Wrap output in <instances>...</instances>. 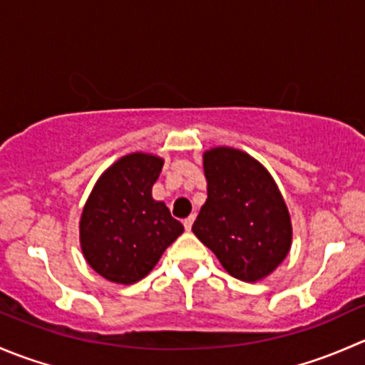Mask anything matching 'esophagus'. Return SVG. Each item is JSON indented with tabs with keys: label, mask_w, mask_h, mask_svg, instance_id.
Wrapping results in <instances>:
<instances>
[{
	"label": "esophagus",
	"mask_w": 365,
	"mask_h": 365,
	"mask_svg": "<svg viewBox=\"0 0 365 365\" xmlns=\"http://www.w3.org/2000/svg\"><path fill=\"white\" fill-rule=\"evenodd\" d=\"M192 224H194V215L187 217V219L183 220V227H185L187 231H190V230H192Z\"/></svg>",
	"instance_id": "esophagus-1"
}]
</instances>
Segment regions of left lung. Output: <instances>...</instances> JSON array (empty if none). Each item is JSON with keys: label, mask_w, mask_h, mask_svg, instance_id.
<instances>
[{"label": "left lung", "mask_w": 365, "mask_h": 365, "mask_svg": "<svg viewBox=\"0 0 365 365\" xmlns=\"http://www.w3.org/2000/svg\"><path fill=\"white\" fill-rule=\"evenodd\" d=\"M208 200L192 231L226 272L254 282L275 270L292 245L284 200L267 169L233 148L205 153Z\"/></svg>", "instance_id": "8db88e82"}]
</instances>
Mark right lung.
Here are the masks:
<instances>
[{
  "mask_svg": "<svg viewBox=\"0 0 365 365\" xmlns=\"http://www.w3.org/2000/svg\"><path fill=\"white\" fill-rule=\"evenodd\" d=\"M162 159L130 153L98 178L81 217V247L97 274L132 284L152 272L162 252L183 233L162 201L152 197Z\"/></svg>",
  "mask_w": 365,
  "mask_h": 365,
  "instance_id": "right-lung-1",
  "label": "right lung"
}]
</instances>
